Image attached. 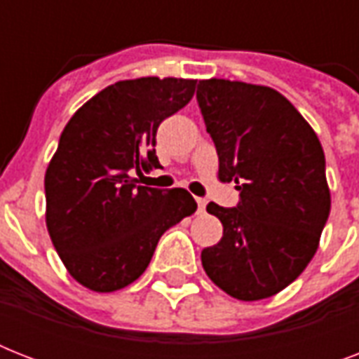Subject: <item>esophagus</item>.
<instances>
[{
    "mask_svg": "<svg viewBox=\"0 0 359 359\" xmlns=\"http://www.w3.org/2000/svg\"><path fill=\"white\" fill-rule=\"evenodd\" d=\"M197 207H199V212H205V207H207V201L203 199V197H196Z\"/></svg>",
    "mask_w": 359,
    "mask_h": 359,
    "instance_id": "obj_1",
    "label": "esophagus"
}]
</instances>
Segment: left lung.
Returning <instances> with one entry per match:
<instances>
[{"mask_svg":"<svg viewBox=\"0 0 359 359\" xmlns=\"http://www.w3.org/2000/svg\"><path fill=\"white\" fill-rule=\"evenodd\" d=\"M197 104L218 152L219 180H235L240 191L233 208L208 203L224 236L201 251L203 268L236 300L270 298L306 270L328 222L323 145L270 87L203 80Z\"/></svg>","mask_w":359,"mask_h":359,"instance_id":"1","label":"left lung"}]
</instances>
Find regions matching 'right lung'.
I'll return each instance as SVG.
<instances>
[{"instance_id": "right-lung-1", "label": "right lung", "mask_w": 359, "mask_h": 359, "mask_svg": "<svg viewBox=\"0 0 359 359\" xmlns=\"http://www.w3.org/2000/svg\"><path fill=\"white\" fill-rule=\"evenodd\" d=\"M197 80L137 78L95 95L67 123L46 169V227L72 278L114 292L145 272L160 236L196 212L182 188L137 186L160 168L156 130L190 102Z\"/></svg>"}]
</instances>
